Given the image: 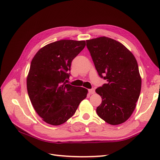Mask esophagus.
<instances>
[{"label": "esophagus", "instance_id": "obj_1", "mask_svg": "<svg viewBox=\"0 0 160 160\" xmlns=\"http://www.w3.org/2000/svg\"><path fill=\"white\" fill-rule=\"evenodd\" d=\"M89 93L90 94H93V93H95V89H94L93 88L89 89Z\"/></svg>", "mask_w": 160, "mask_h": 160}]
</instances>
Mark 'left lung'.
Listing matches in <instances>:
<instances>
[{"instance_id":"left-lung-1","label":"left lung","mask_w":160,"mask_h":160,"mask_svg":"<svg viewBox=\"0 0 160 160\" xmlns=\"http://www.w3.org/2000/svg\"><path fill=\"white\" fill-rule=\"evenodd\" d=\"M86 42L99 77L106 80L95 90L102 98L97 113L109 124L122 123L133 113L141 91L137 61L123 45L111 38L101 37Z\"/></svg>"}]
</instances>
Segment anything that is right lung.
Here are the masks:
<instances>
[{
	"instance_id": "obj_1",
	"label": "right lung",
	"mask_w": 160,
	"mask_h": 160,
	"mask_svg": "<svg viewBox=\"0 0 160 160\" xmlns=\"http://www.w3.org/2000/svg\"><path fill=\"white\" fill-rule=\"evenodd\" d=\"M85 46V41L61 40L43 47L33 57L27 91L34 109L47 123L66 122L87 97L88 89L66 83L72 61Z\"/></svg>"
}]
</instances>
